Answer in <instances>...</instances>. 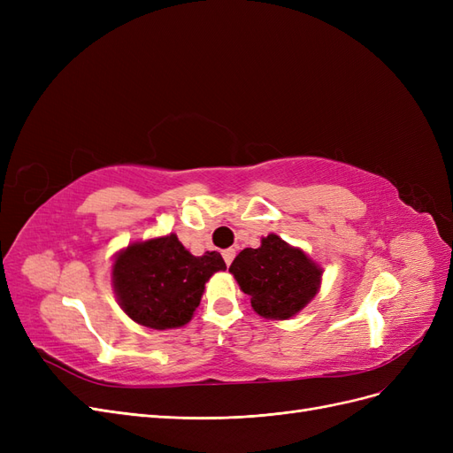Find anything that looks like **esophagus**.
Masks as SVG:
<instances>
[{
  "label": "esophagus",
  "instance_id": "obj_1",
  "mask_svg": "<svg viewBox=\"0 0 453 453\" xmlns=\"http://www.w3.org/2000/svg\"><path fill=\"white\" fill-rule=\"evenodd\" d=\"M234 257H236V251H234V250H225V251H223V258H225L226 266H230V263H232V260H234Z\"/></svg>",
  "mask_w": 453,
  "mask_h": 453
}]
</instances>
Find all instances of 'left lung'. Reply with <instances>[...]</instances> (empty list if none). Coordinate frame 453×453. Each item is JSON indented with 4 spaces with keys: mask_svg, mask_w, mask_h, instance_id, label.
Instances as JSON below:
<instances>
[{
    "mask_svg": "<svg viewBox=\"0 0 453 453\" xmlns=\"http://www.w3.org/2000/svg\"><path fill=\"white\" fill-rule=\"evenodd\" d=\"M240 289L265 319H289L318 295L323 270L298 248L268 234L257 250H243L230 265Z\"/></svg>",
    "mask_w": 453,
    "mask_h": 453,
    "instance_id": "8db88e82",
    "label": "left lung"
}]
</instances>
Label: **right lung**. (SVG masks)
I'll return each instance as SVG.
<instances>
[{
    "label": "right lung",
    "instance_id": "obj_1",
    "mask_svg": "<svg viewBox=\"0 0 453 453\" xmlns=\"http://www.w3.org/2000/svg\"><path fill=\"white\" fill-rule=\"evenodd\" d=\"M226 265L217 251L190 255L175 234L135 242L113 263V291L130 319L157 331L193 319L205 281Z\"/></svg>",
    "mask_w": 453,
    "mask_h": 453
}]
</instances>
